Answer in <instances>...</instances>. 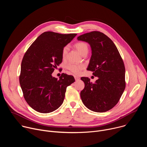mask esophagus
<instances>
[{"mask_svg": "<svg viewBox=\"0 0 147 147\" xmlns=\"http://www.w3.org/2000/svg\"><path fill=\"white\" fill-rule=\"evenodd\" d=\"M74 78H75V80H76V81H78V80H79L80 79V78L78 76H74Z\"/></svg>", "mask_w": 147, "mask_h": 147, "instance_id": "obj_1", "label": "esophagus"}]
</instances>
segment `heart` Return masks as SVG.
<instances>
[{
    "label": "heart",
    "instance_id": "obj_1",
    "mask_svg": "<svg viewBox=\"0 0 147 147\" xmlns=\"http://www.w3.org/2000/svg\"><path fill=\"white\" fill-rule=\"evenodd\" d=\"M74 47L77 49V50L79 52V53L82 56L86 55L88 52V50H89L88 45L86 42H78L74 44ZM68 51H69L68 47L66 46L63 48L62 52H61V56L63 59H65L66 58ZM66 68L69 71H71L74 74H79L81 70L84 68V66L81 65H77V64L71 63H69L67 65Z\"/></svg>",
    "mask_w": 147,
    "mask_h": 147
}]
</instances>
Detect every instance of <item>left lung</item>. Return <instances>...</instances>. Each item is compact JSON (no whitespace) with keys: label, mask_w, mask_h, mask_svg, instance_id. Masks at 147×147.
<instances>
[{"label":"left lung","mask_w":147,"mask_h":147,"mask_svg":"<svg viewBox=\"0 0 147 147\" xmlns=\"http://www.w3.org/2000/svg\"><path fill=\"white\" fill-rule=\"evenodd\" d=\"M77 39L90 45L92 55L87 70L98 77L95 83L88 77L81 78L85 84L80 92L82 102L92 111H108L118 103L125 87L123 59L113 42L102 32L92 31Z\"/></svg>","instance_id":"left-lung-1"}]
</instances>
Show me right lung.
Wrapping results in <instances>:
<instances>
[{
	"instance_id": "right-lung-1",
	"label": "right lung",
	"mask_w": 147,
	"mask_h": 147,
	"mask_svg": "<svg viewBox=\"0 0 147 147\" xmlns=\"http://www.w3.org/2000/svg\"><path fill=\"white\" fill-rule=\"evenodd\" d=\"M77 35L47 31L40 34L24 55L19 81L23 96L35 111L43 113L58 109L63 102L66 88L75 81L73 76L52 74L62 61V49Z\"/></svg>"
}]
</instances>
